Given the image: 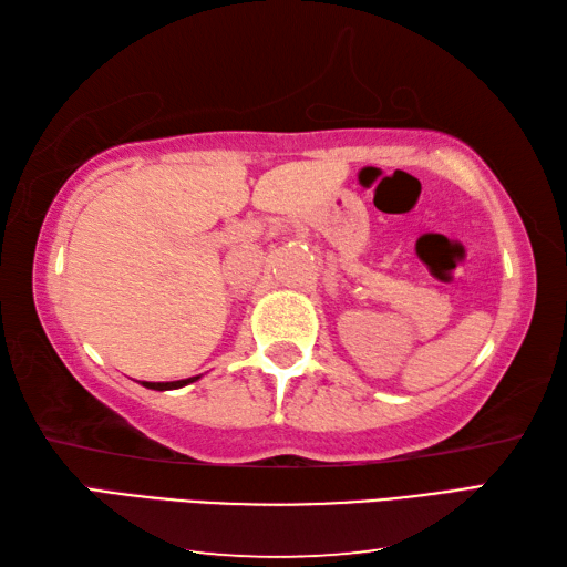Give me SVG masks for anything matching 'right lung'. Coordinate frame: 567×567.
I'll return each instance as SVG.
<instances>
[{"label": "right lung", "mask_w": 567, "mask_h": 567, "mask_svg": "<svg viewBox=\"0 0 567 567\" xmlns=\"http://www.w3.org/2000/svg\"><path fill=\"white\" fill-rule=\"evenodd\" d=\"M198 377H190V379H181V381H158V384H152V381H144L146 389H156V391H166V389H178V386H186L190 381H195Z\"/></svg>", "instance_id": "obj_1"}]
</instances>
